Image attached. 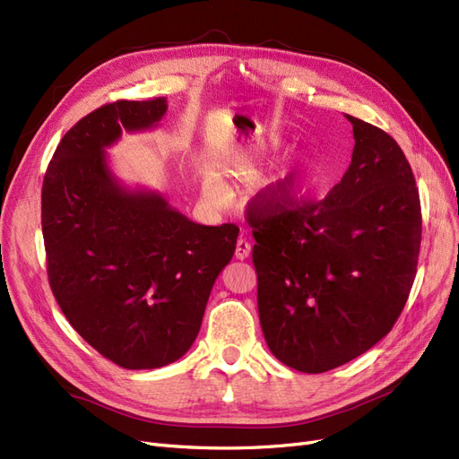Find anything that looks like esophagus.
Masks as SVG:
<instances>
[{
  "mask_svg": "<svg viewBox=\"0 0 459 459\" xmlns=\"http://www.w3.org/2000/svg\"><path fill=\"white\" fill-rule=\"evenodd\" d=\"M251 251H253L251 241L247 239L245 233H241V238L238 239V245H235V258L245 260V258L251 256Z\"/></svg>",
  "mask_w": 459,
  "mask_h": 459,
  "instance_id": "34e87169",
  "label": "esophagus"
}]
</instances>
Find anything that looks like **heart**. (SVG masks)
I'll return each mask as SVG.
<instances>
[{"label":"heart","mask_w":459,"mask_h":459,"mask_svg":"<svg viewBox=\"0 0 459 459\" xmlns=\"http://www.w3.org/2000/svg\"><path fill=\"white\" fill-rule=\"evenodd\" d=\"M314 176H316V164L310 159H299L293 166V170H290V186H293L295 189L307 187L308 184H312ZM203 191L208 199L220 201L226 195V186L221 184V179L218 176L204 174Z\"/></svg>","instance_id":"heart-1"}]
</instances>
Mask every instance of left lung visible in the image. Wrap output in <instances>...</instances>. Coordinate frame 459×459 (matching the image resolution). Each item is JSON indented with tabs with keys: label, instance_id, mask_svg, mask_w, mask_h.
Here are the masks:
<instances>
[{
	"label": "left lung",
	"instance_id": "8db88e82",
	"mask_svg": "<svg viewBox=\"0 0 459 459\" xmlns=\"http://www.w3.org/2000/svg\"><path fill=\"white\" fill-rule=\"evenodd\" d=\"M344 117L352 162L325 199L297 204L277 184L247 211L264 339L304 373L339 368L379 342L418 272L421 204L404 152L377 126Z\"/></svg>",
	"mask_w": 459,
	"mask_h": 459
}]
</instances>
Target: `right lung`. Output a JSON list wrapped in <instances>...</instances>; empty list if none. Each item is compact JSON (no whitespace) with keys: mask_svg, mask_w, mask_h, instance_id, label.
Here are the masks:
<instances>
[{"mask_svg":"<svg viewBox=\"0 0 459 459\" xmlns=\"http://www.w3.org/2000/svg\"><path fill=\"white\" fill-rule=\"evenodd\" d=\"M166 108L164 97L95 108L65 134L41 187L53 295L78 335L126 369L169 366L191 349L239 235L110 170L105 149L122 132L157 128Z\"/></svg>","mask_w":459,"mask_h":459,"instance_id":"1","label":"right lung"}]
</instances>
